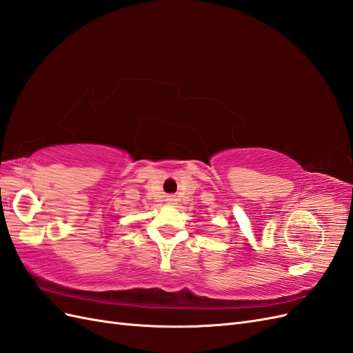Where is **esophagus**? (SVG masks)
Instances as JSON below:
<instances>
[{
	"instance_id": "1",
	"label": "esophagus",
	"mask_w": 353,
	"mask_h": 353,
	"mask_svg": "<svg viewBox=\"0 0 353 353\" xmlns=\"http://www.w3.org/2000/svg\"><path fill=\"white\" fill-rule=\"evenodd\" d=\"M169 201H174V199H169Z\"/></svg>"
}]
</instances>
